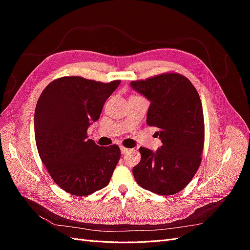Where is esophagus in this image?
I'll return each mask as SVG.
<instances>
[{
    "label": "esophagus",
    "instance_id": "obj_1",
    "mask_svg": "<svg viewBox=\"0 0 250 250\" xmlns=\"http://www.w3.org/2000/svg\"><path fill=\"white\" fill-rule=\"evenodd\" d=\"M128 151H129V149H128V148H125V147H121V152H122V154H126L127 152H128Z\"/></svg>",
    "mask_w": 250,
    "mask_h": 250
}]
</instances>
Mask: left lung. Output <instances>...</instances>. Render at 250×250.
<instances>
[{"label":"left lung","instance_id":"left-lung-1","mask_svg":"<svg viewBox=\"0 0 250 250\" xmlns=\"http://www.w3.org/2000/svg\"><path fill=\"white\" fill-rule=\"evenodd\" d=\"M150 101L147 124L158 128L163 145L155 152L141 147L132 173L138 185L158 195L185 188L197 172L204 145V119L198 92L178 73L130 82Z\"/></svg>","mask_w":250,"mask_h":250}]
</instances>
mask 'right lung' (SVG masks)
<instances>
[{"instance_id":"add662e5","label":"right lung","mask_w":250,"mask_h":250,"mask_svg":"<svg viewBox=\"0 0 250 250\" xmlns=\"http://www.w3.org/2000/svg\"><path fill=\"white\" fill-rule=\"evenodd\" d=\"M120 82L66 76L49 83L39 98L34 113L37 151L52 179L67 193L86 196L109 184L120 148L96 145L87 139V128L99 120Z\"/></svg>"}]
</instances>
